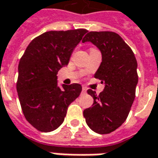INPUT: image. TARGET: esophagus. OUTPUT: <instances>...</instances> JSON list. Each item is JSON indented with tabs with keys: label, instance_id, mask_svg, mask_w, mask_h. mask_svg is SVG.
Here are the masks:
<instances>
[{
	"label": "esophagus",
	"instance_id": "34e87169",
	"mask_svg": "<svg viewBox=\"0 0 158 158\" xmlns=\"http://www.w3.org/2000/svg\"><path fill=\"white\" fill-rule=\"evenodd\" d=\"M86 90H87V89H86V88L85 87H83L82 88V91H81V95H85L86 94Z\"/></svg>",
	"mask_w": 158,
	"mask_h": 158
}]
</instances>
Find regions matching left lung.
Masks as SVG:
<instances>
[{
    "instance_id": "1",
    "label": "left lung",
    "mask_w": 158,
    "mask_h": 158,
    "mask_svg": "<svg viewBox=\"0 0 158 158\" xmlns=\"http://www.w3.org/2000/svg\"><path fill=\"white\" fill-rule=\"evenodd\" d=\"M82 42H91L101 51L102 61L95 78L105 84L99 96L92 89L87 90L94 103L83 114L94 132L109 134L124 123L134 102L138 83L137 61L131 48L117 33L91 31Z\"/></svg>"
}]
</instances>
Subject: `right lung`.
<instances>
[{"label": "right lung", "instance_id": "1", "mask_svg": "<svg viewBox=\"0 0 158 158\" xmlns=\"http://www.w3.org/2000/svg\"><path fill=\"white\" fill-rule=\"evenodd\" d=\"M87 33L84 29L48 31L29 43L20 59L17 91L27 121L51 132L64 121L68 107L80 95L79 84L57 85V72L69 64L73 50Z\"/></svg>", "mask_w": 158, "mask_h": 158}]
</instances>
